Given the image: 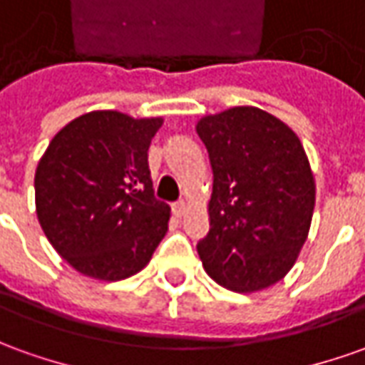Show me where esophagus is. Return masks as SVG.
<instances>
[{"label": "esophagus", "instance_id": "esophagus-1", "mask_svg": "<svg viewBox=\"0 0 365 365\" xmlns=\"http://www.w3.org/2000/svg\"><path fill=\"white\" fill-rule=\"evenodd\" d=\"M173 212H175V216L185 215V212H187V202H185V200H178V202H175V205H173Z\"/></svg>", "mask_w": 365, "mask_h": 365}]
</instances>
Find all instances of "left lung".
<instances>
[{
    "label": "left lung",
    "instance_id": "obj_1",
    "mask_svg": "<svg viewBox=\"0 0 365 365\" xmlns=\"http://www.w3.org/2000/svg\"><path fill=\"white\" fill-rule=\"evenodd\" d=\"M197 133L215 177L198 256L226 290H264L290 272L308 238L316 185L306 150L288 125L256 107L207 115Z\"/></svg>",
    "mask_w": 365,
    "mask_h": 365
}]
</instances>
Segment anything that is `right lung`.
I'll use <instances>...</instances> for the list:
<instances>
[{
	"label": "right lung",
	"mask_w": 365,
	"mask_h": 365,
	"mask_svg": "<svg viewBox=\"0 0 365 365\" xmlns=\"http://www.w3.org/2000/svg\"><path fill=\"white\" fill-rule=\"evenodd\" d=\"M163 119L91 110L65 125L35 170L37 218L77 272L125 280L140 272L168 230L155 198L149 147Z\"/></svg>",
	"instance_id": "right-lung-1"
}]
</instances>
